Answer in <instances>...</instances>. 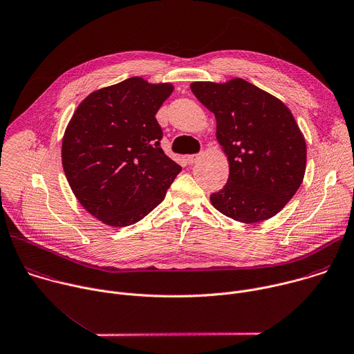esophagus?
Listing matches in <instances>:
<instances>
[{
  "instance_id": "esophagus-1",
  "label": "esophagus",
  "mask_w": 354,
  "mask_h": 354,
  "mask_svg": "<svg viewBox=\"0 0 354 354\" xmlns=\"http://www.w3.org/2000/svg\"><path fill=\"white\" fill-rule=\"evenodd\" d=\"M198 158H200V154H190V156L186 157V161H187L189 164H194V162H197Z\"/></svg>"
}]
</instances>
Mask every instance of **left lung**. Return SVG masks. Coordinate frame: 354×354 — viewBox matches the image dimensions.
Segmentation results:
<instances>
[{"instance_id": "obj_1", "label": "left lung", "mask_w": 354, "mask_h": 354, "mask_svg": "<svg viewBox=\"0 0 354 354\" xmlns=\"http://www.w3.org/2000/svg\"><path fill=\"white\" fill-rule=\"evenodd\" d=\"M190 88L214 112L216 139L229 160L227 182L209 196L212 205L248 223L278 214L306 171V142L289 108L243 79L194 82Z\"/></svg>"}]
</instances>
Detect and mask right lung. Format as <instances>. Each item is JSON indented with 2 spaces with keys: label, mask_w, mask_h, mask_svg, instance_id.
Listing matches in <instances>:
<instances>
[{
  "label": "right lung",
  "mask_w": 354,
  "mask_h": 354,
  "mask_svg": "<svg viewBox=\"0 0 354 354\" xmlns=\"http://www.w3.org/2000/svg\"><path fill=\"white\" fill-rule=\"evenodd\" d=\"M172 90L129 77L91 93L75 111L62 140L64 172L79 203L104 223L145 218L182 171L162 151L156 120Z\"/></svg>",
  "instance_id": "1"
}]
</instances>
